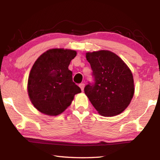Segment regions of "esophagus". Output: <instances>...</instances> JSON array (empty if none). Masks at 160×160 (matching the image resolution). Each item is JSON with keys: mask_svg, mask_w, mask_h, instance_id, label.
I'll list each match as a JSON object with an SVG mask.
<instances>
[{"mask_svg": "<svg viewBox=\"0 0 160 160\" xmlns=\"http://www.w3.org/2000/svg\"><path fill=\"white\" fill-rule=\"evenodd\" d=\"M79 87H80L81 90H82V91H84V83H81V84H79Z\"/></svg>", "mask_w": 160, "mask_h": 160, "instance_id": "34e87169", "label": "esophagus"}]
</instances>
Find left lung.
<instances>
[{"label": "left lung", "mask_w": 160, "mask_h": 160, "mask_svg": "<svg viewBox=\"0 0 160 160\" xmlns=\"http://www.w3.org/2000/svg\"><path fill=\"white\" fill-rule=\"evenodd\" d=\"M95 83L84 87V93L98 113L105 117L122 113L134 95L131 71L120 57L108 50L87 52Z\"/></svg>", "instance_id": "obj_1"}]
</instances>
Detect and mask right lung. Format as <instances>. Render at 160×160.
Masks as SVG:
<instances>
[{"label": "right lung", "instance_id": "obj_1", "mask_svg": "<svg viewBox=\"0 0 160 160\" xmlns=\"http://www.w3.org/2000/svg\"><path fill=\"white\" fill-rule=\"evenodd\" d=\"M76 54L75 50L51 49L36 60L29 75L28 92L37 110L50 116L58 115L81 92L68 68Z\"/></svg>", "mask_w": 160, "mask_h": 160}]
</instances>
